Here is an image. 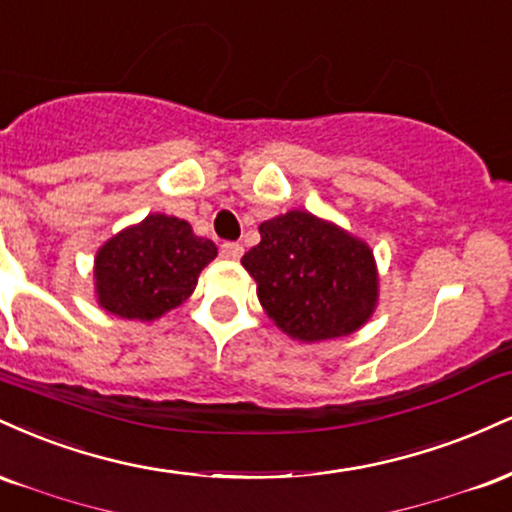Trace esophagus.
<instances>
[{"instance_id": "esophagus-1", "label": "esophagus", "mask_w": 512, "mask_h": 512, "mask_svg": "<svg viewBox=\"0 0 512 512\" xmlns=\"http://www.w3.org/2000/svg\"><path fill=\"white\" fill-rule=\"evenodd\" d=\"M244 254V246L239 242H225L220 244V256L227 258V261H239Z\"/></svg>"}]
</instances>
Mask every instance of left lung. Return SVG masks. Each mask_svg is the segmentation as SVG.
<instances>
[{"mask_svg":"<svg viewBox=\"0 0 512 512\" xmlns=\"http://www.w3.org/2000/svg\"><path fill=\"white\" fill-rule=\"evenodd\" d=\"M261 242L242 256L275 326L318 342L369 321L378 297L374 254L364 242L304 210L266 220Z\"/></svg>","mask_w":512,"mask_h":512,"instance_id":"1","label":"left lung"}]
</instances>
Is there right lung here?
<instances>
[{
    "mask_svg": "<svg viewBox=\"0 0 512 512\" xmlns=\"http://www.w3.org/2000/svg\"><path fill=\"white\" fill-rule=\"evenodd\" d=\"M215 256L218 246L196 237L186 220L148 215L98 251V302L114 316L153 321L194 292L198 273Z\"/></svg>",
    "mask_w": 512,
    "mask_h": 512,
    "instance_id": "add662e5",
    "label": "right lung"
}]
</instances>
